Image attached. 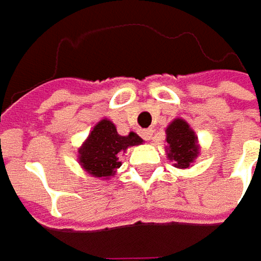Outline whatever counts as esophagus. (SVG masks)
<instances>
[{"label":"esophagus","mask_w":261,"mask_h":261,"mask_svg":"<svg viewBox=\"0 0 261 261\" xmlns=\"http://www.w3.org/2000/svg\"><path fill=\"white\" fill-rule=\"evenodd\" d=\"M152 135H154V130H152V129H144V130L141 132V136H142L145 141H151V139H152Z\"/></svg>","instance_id":"34e87169"}]
</instances>
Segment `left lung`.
<instances>
[{
    "instance_id": "left-lung-1",
    "label": "left lung",
    "mask_w": 261,
    "mask_h": 261,
    "mask_svg": "<svg viewBox=\"0 0 261 261\" xmlns=\"http://www.w3.org/2000/svg\"><path fill=\"white\" fill-rule=\"evenodd\" d=\"M166 152L177 168H189L200 154V145L195 130L185 119L177 117L166 129Z\"/></svg>"
}]
</instances>
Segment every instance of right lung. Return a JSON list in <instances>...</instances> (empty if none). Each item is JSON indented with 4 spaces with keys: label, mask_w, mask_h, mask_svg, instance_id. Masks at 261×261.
<instances>
[{
    "label": "right lung",
    "mask_w": 261,
    "mask_h": 261,
    "mask_svg": "<svg viewBox=\"0 0 261 261\" xmlns=\"http://www.w3.org/2000/svg\"><path fill=\"white\" fill-rule=\"evenodd\" d=\"M142 142V138L135 132H129L126 136L119 135L113 122L101 119L78 148V163L90 175L109 180L122 166L119 154L125 152L129 146L141 145Z\"/></svg>",
    "instance_id": "add662e5"
}]
</instances>
